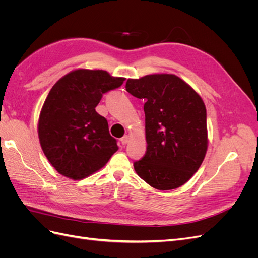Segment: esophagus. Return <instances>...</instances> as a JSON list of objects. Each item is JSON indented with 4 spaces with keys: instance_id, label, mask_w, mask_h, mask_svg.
I'll list each match as a JSON object with an SVG mask.
<instances>
[{
    "instance_id": "34e87169",
    "label": "esophagus",
    "mask_w": 258,
    "mask_h": 258,
    "mask_svg": "<svg viewBox=\"0 0 258 258\" xmlns=\"http://www.w3.org/2000/svg\"><path fill=\"white\" fill-rule=\"evenodd\" d=\"M120 142L122 145H126L128 142H129V137L128 136H123L121 139H120Z\"/></svg>"
}]
</instances>
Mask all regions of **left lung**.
<instances>
[{"instance_id": "8db88e82", "label": "left lung", "mask_w": 258, "mask_h": 258, "mask_svg": "<svg viewBox=\"0 0 258 258\" xmlns=\"http://www.w3.org/2000/svg\"><path fill=\"white\" fill-rule=\"evenodd\" d=\"M126 90L144 99L146 153L134 163L152 187L170 190L197 172L208 148L207 111L188 84L173 74L128 80Z\"/></svg>"}]
</instances>
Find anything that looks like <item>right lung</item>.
Returning a JSON list of instances; mask_svg holds the SVG:
<instances>
[{"instance_id": "add662e5", "label": "right lung", "mask_w": 258, "mask_h": 258, "mask_svg": "<svg viewBox=\"0 0 258 258\" xmlns=\"http://www.w3.org/2000/svg\"><path fill=\"white\" fill-rule=\"evenodd\" d=\"M123 81L103 70L80 69L52 86L38 119V138L60 174L72 179L87 177L118 150L107 120L96 106L103 93L120 87Z\"/></svg>"}]
</instances>
